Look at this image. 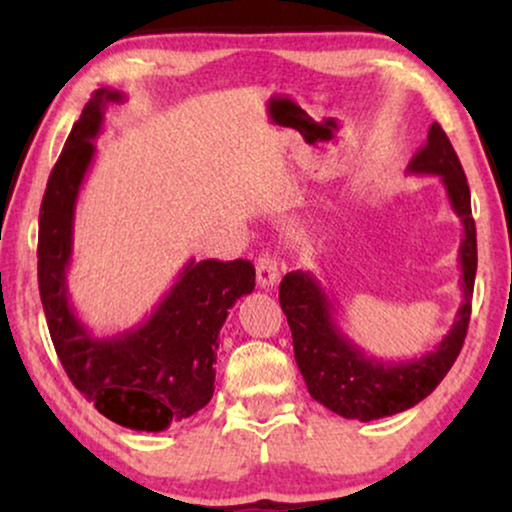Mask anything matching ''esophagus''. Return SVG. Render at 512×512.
<instances>
[{
  "label": "esophagus",
  "mask_w": 512,
  "mask_h": 512,
  "mask_svg": "<svg viewBox=\"0 0 512 512\" xmlns=\"http://www.w3.org/2000/svg\"><path fill=\"white\" fill-rule=\"evenodd\" d=\"M256 279H258V286H261V289H272V286L279 282V263L275 256L268 254V251L258 256Z\"/></svg>",
  "instance_id": "esophagus-1"
}]
</instances>
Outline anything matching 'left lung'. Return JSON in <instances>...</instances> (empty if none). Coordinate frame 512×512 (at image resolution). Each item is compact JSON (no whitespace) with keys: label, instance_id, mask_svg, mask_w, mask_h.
Returning <instances> with one entry per match:
<instances>
[{"label":"left lung","instance_id":"1","mask_svg":"<svg viewBox=\"0 0 512 512\" xmlns=\"http://www.w3.org/2000/svg\"><path fill=\"white\" fill-rule=\"evenodd\" d=\"M410 174H433L443 181L447 200L464 226L459 247L461 303L450 333L440 345L412 361H382L361 349L335 321V305L312 272H289L279 284V305L289 321L293 354L314 401L345 419L370 422L396 415L424 401L443 382L464 347L471 319V296L478 270V242L471 214V191L450 139L438 123L408 165Z\"/></svg>","mask_w":512,"mask_h":512}]
</instances>
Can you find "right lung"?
Returning <instances> with one entry per match:
<instances>
[{
    "instance_id": "add662e5",
    "label": "right lung",
    "mask_w": 512,
    "mask_h": 512,
    "mask_svg": "<svg viewBox=\"0 0 512 512\" xmlns=\"http://www.w3.org/2000/svg\"><path fill=\"white\" fill-rule=\"evenodd\" d=\"M111 102H123V93L95 90L48 177L39 212V293L53 347L74 387L111 422L158 433L209 403L219 331L237 298L254 291L256 270L242 258H191L144 324L107 338H95L81 324L67 293L74 209Z\"/></svg>"
}]
</instances>
